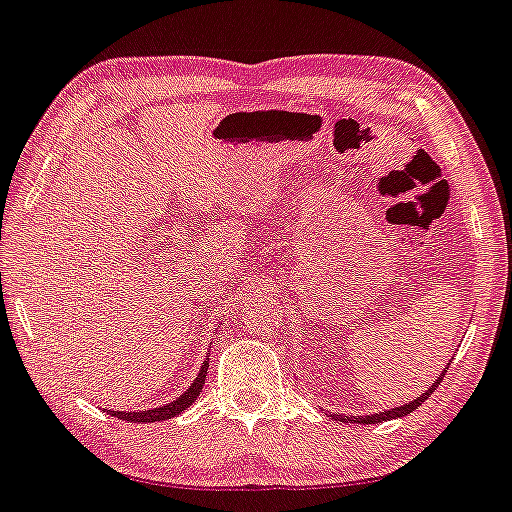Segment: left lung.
<instances>
[{
	"mask_svg": "<svg viewBox=\"0 0 512 512\" xmlns=\"http://www.w3.org/2000/svg\"><path fill=\"white\" fill-rule=\"evenodd\" d=\"M446 368H449V364H446ZM444 373H446V371L439 373V378L435 380V383H432V385L428 387V390L420 394V397L409 401V404H399V406H394V409H387V411H380V413H364V416H354V413H333V411H331V418H333V420H340V423H359V425H373V423H385V420L404 418V416H409L411 411H416L418 406L423 404V401L428 399L430 394L437 390V385L442 383Z\"/></svg>",
	"mask_w": 512,
	"mask_h": 512,
	"instance_id": "8db88e82",
	"label": "left lung"
}]
</instances>
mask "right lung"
Masks as SVG:
<instances>
[{
  "label": "right lung",
  "instance_id": "1",
  "mask_svg": "<svg viewBox=\"0 0 512 512\" xmlns=\"http://www.w3.org/2000/svg\"><path fill=\"white\" fill-rule=\"evenodd\" d=\"M208 366H210V359H205L203 366H200L198 375H196V380H193V383L189 385V390L181 392L177 399L170 401V404L155 406V409H144V411H111V413L120 420H129V423H158V420H167V418L179 416V413L189 409L193 401L200 397V392H203L205 375H208Z\"/></svg>",
  "mask_w": 512,
  "mask_h": 512
}]
</instances>
